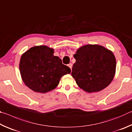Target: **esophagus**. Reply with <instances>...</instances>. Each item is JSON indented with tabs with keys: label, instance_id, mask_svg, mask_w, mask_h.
<instances>
[{
	"label": "esophagus",
	"instance_id": "obj_1",
	"mask_svg": "<svg viewBox=\"0 0 132 132\" xmlns=\"http://www.w3.org/2000/svg\"><path fill=\"white\" fill-rule=\"evenodd\" d=\"M68 67H70L71 69H72V63H70L68 64Z\"/></svg>",
	"mask_w": 132,
	"mask_h": 132
}]
</instances>
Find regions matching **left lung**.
I'll list each match as a JSON object with an SVG mask.
<instances>
[{"instance_id":"obj_1","label":"left lung","mask_w":132,"mask_h":132,"mask_svg":"<svg viewBox=\"0 0 132 132\" xmlns=\"http://www.w3.org/2000/svg\"><path fill=\"white\" fill-rule=\"evenodd\" d=\"M73 57L76 62L71 75L85 91L99 92L111 82L116 69L112 52L100 45H87L79 48Z\"/></svg>"}]
</instances>
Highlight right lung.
<instances>
[{
	"label": "right lung",
	"mask_w": 132,
	"mask_h": 132,
	"mask_svg": "<svg viewBox=\"0 0 132 132\" xmlns=\"http://www.w3.org/2000/svg\"><path fill=\"white\" fill-rule=\"evenodd\" d=\"M54 50L46 46H35L22 55L20 71L22 79L32 90L45 93L57 86L62 76L71 69L53 55Z\"/></svg>",
	"instance_id": "right-lung-1"
}]
</instances>
